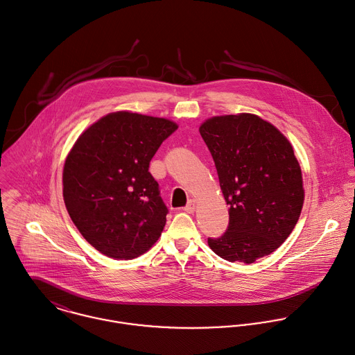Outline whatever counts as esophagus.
I'll return each mask as SVG.
<instances>
[{"mask_svg":"<svg viewBox=\"0 0 355 355\" xmlns=\"http://www.w3.org/2000/svg\"><path fill=\"white\" fill-rule=\"evenodd\" d=\"M187 214H193L196 211V200H189L187 205L183 208Z\"/></svg>","mask_w":355,"mask_h":355,"instance_id":"obj_1","label":"esophagus"}]
</instances>
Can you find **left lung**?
Here are the masks:
<instances>
[{
    "instance_id": "obj_1",
    "label": "left lung",
    "mask_w": 355,
    "mask_h": 355,
    "mask_svg": "<svg viewBox=\"0 0 355 355\" xmlns=\"http://www.w3.org/2000/svg\"><path fill=\"white\" fill-rule=\"evenodd\" d=\"M200 133L230 207L226 233L208 238V245L225 260L253 263L279 248L299 220L300 165L288 139L253 114L214 117Z\"/></svg>"
}]
</instances>
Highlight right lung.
<instances>
[{
	"label": "right lung",
	"mask_w": 355,
	"mask_h": 355,
	"mask_svg": "<svg viewBox=\"0 0 355 355\" xmlns=\"http://www.w3.org/2000/svg\"><path fill=\"white\" fill-rule=\"evenodd\" d=\"M176 129L169 119L117 112L91 125L69 153L63 169L67 212L103 254L133 259L161 236L168 208L148 168Z\"/></svg>",
	"instance_id": "obj_1"
}]
</instances>
